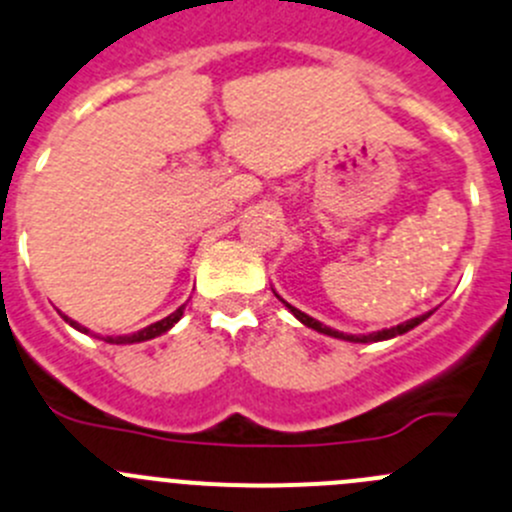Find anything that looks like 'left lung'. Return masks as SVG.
<instances>
[{
    "instance_id": "1",
    "label": "left lung",
    "mask_w": 512,
    "mask_h": 512,
    "mask_svg": "<svg viewBox=\"0 0 512 512\" xmlns=\"http://www.w3.org/2000/svg\"><path fill=\"white\" fill-rule=\"evenodd\" d=\"M277 300H280L282 305H285L287 310H290L292 315H295L297 320L302 322V325L312 327V330L322 332V335L340 337V340H350V342H377V340H390V337H398V335H403V332L413 330V327H418L420 322H423V320H428V317L433 315V312H425V315H418V317H413V320L403 322V325H395V327H390V330H377V332H370V335H345V332H337V330H332V327H327V325H322V322H317L315 317L305 315V312H302V310H297V307H292L290 302H285V300H282L280 295H277Z\"/></svg>"
}]
</instances>
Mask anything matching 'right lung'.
<instances>
[{"instance_id": "add662e5", "label": "right lung", "mask_w": 512, "mask_h": 512, "mask_svg": "<svg viewBox=\"0 0 512 512\" xmlns=\"http://www.w3.org/2000/svg\"><path fill=\"white\" fill-rule=\"evenodd\" d=\"M182 312H185V305H182V307H177V310L172 312V315L162 317L160 322H152V325H147L145 330H140V332H132V335H117V337L107 335V337H102V340H104V342H112V345H132V342H145V340H152V337H160L162 332H167V330H170V327H175V322L180 320V317H182ZM64 320H67L69 325L74 327V330H79V332H89L87 327H82V325H79V322L69 320L67 315H64Z\"/></svg>"}]
</instances>
